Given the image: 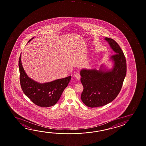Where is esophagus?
Segmentation results:
<instances>
[{"label": "esophagus", "mask_w": 146, "mask_h": 146, "mask_svg": "<svg viewBox=\"0 0 146 146\" xmlns=\"http://www.w3.org/2000/svg\"><path fill=\"white\" fill-rule=\"evenodd\" d=\"M75 77L78 80H80V74H79L78 73H76V74H75Z\"/></svg>", "instance_id": "34e87169"}]
</instances>
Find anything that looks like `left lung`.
<instances>
[{
  "mask_svg": "<svg viewBox=\"0 0 146 146\" xmlns=\"http://www.w3.org/2000/svg\"><path fill=\"white\" fill-rule=\"evenodd\" d=\"M110 48L115 53L110 58L111 69L101 65L100 69L81 70V83L84 91L81 100L90 108L102 106L113 100L119 94L126 75V61L124 53L115 40L105 38Z\"/></svg>",
  "mask_w": 146,
  "mask_h": 146,
  "instance_id": "left-lung-1",
  "label": "left lung"
}]
</instances>
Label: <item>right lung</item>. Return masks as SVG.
Masks as SVG:
<instances>
[{
    "instance_id": "add662e5",
    "label": "right lung",
    "mask_w": 146,
    "mask_h": 146,
    "mask_svg": "<svg viewBox=\"0 0 146 146\" xmlns=\"http://www.w3.org/2000/svg\"><path fill=\"white\" fill-rule=\"evenodd\" d=\"M34 38V37L31 38L29 42ZM21 58L20 55L19 61L20 81L24 94L33 103L39 106L48 108L55 105L60 99L63 91L68 86L71 76L49 82L39 83L27 76L22 65Z\"/></svg>"
}]
</instances>
